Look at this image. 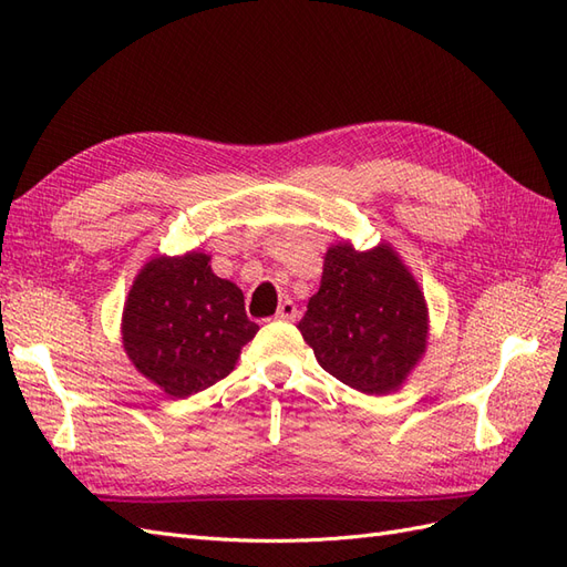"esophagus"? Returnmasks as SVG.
Wrapping results in <instances>:
<instances>
[{
	"label": "esophagus",
	"mask_w": 567,
	"mask_h": 567,
	"mask_svg": "<svg viewBox=\"0 0 567 567\" xmlns=\"http://www.w3.org/2000/svg\"><path fill=\"white\" fill-rule=\"evenodd\" d=\"M296 317H298V305L293 300H284L277 310V319L279 321H296Z\"/></svg>",
	"instance_id": "34e87169"
}]
</instances>
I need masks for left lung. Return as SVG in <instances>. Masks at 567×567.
Wrapping results in <instances>:
<instances>
[{"instance_id": "left-lung-1", "label": "left lung", "mask_w": 567, "mask_h": 567, "mask_svg": "<svg viewBox=\"0 0 567 567\" xmlns=\"http://www.w3.org/2000/svg\"><path fill=\"white\" fill-rule=\"evenodd\" d=\"M298 329L323 371L367 394L398 390L425 350L419 284L388 246L326 252L321 286Z\"/></svg>"}]
</instances>
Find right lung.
Wrapping results in <instances>:
<instances>
[{
  "mask_svg": "<svg viewBox=\"0 0 567 567\" xmlns=\"http://www.w3.org/2000/svg\"><path fill=\"white\" fill-rule=\"evenodd\" d=\"M210 257H158L136 277L123 315V346L148 381L188 398L231 373L257 333L241 288L219 279Z\"/></svg>",
  "mask_w": 567,
  "mask_h": 567,
  "instance_id": "add662e5",
  "label": "right lung"
}]
</instances>
